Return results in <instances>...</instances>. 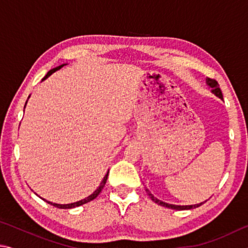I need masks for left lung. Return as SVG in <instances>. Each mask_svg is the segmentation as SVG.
<instances>
[{
  "label": "left lung",
  "instance_id": "obj_1",
  "mask_svg": "<svg viewBox=\"0 0 248 248\" xmlns=\"http://www.w3.org/2000/svg\"><path fill=\"white\" fill-rule=\"evenodd\" d=\"M205 83H207V85L211 89V93L215 94L217 97H219L221 99H223V95H222V92L220 90L219 87V84H217V82L216 81V79H212V78H207L205 79ZM145 191L148 192V195L151 199H152V201H154L155 203H157L159 205H162V207H166L169 209H174V210H190V209H195V208H198L200 207L201 204L204 203V202H200V203H197V204H190V205H177V204H170V203H167V202H164V201L162 200H158L157 198H155V197L151 194L150 190L148 189V188H145Z\"/></svg>",
  "mask_w": 248,
  "mask_h": 248
}]
</instances>
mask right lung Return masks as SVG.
<instances>
[{"mask_svg":"<svg viewBox=\"0 0 248 248\" xmlns=\"http://www.w3.org/2000/svg\"><path fill=\"white\" fill-rule=\"evenodd\" d=\"M63 65H66V64H61V65H59V66H57V68H54V69H51L49 71V72L46 74V77L43 78V81L44 79H46L47 78H49L50 75H51L52 73H54L56 72V71H58V70H60L62 66ZM29 98V97H28ZM26 104H27V102H26ZM26 104H25V107H26ZM25 107H24V109H25ZM108 173H109V170L107 171V174L105 175V177L103 178V180H102V183H100V185L98 186V188L97 189H96L93 194L92 195H90L89 197H86V198H84V199H82V200H79V201H77V202H73V203H68V204H60V203H53V202H51V201H47L46 199H44V198H40L43 199V200H45L46 202H48L49 204H51V205H53V207H56V208H59V209H73V208H77V207H79V205H82V204H85V203H87V202H90V201H92V200H94L96 197H97L99 194H100V191L103 190V188H104V186H105V184H106V182H107V177H108Z\"/></svg>","mask_w":248,"mask_h":248,"instance_id":"obj_1","label":"right lung"}]
</instances>
